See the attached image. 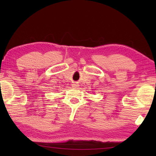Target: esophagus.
<instances>
[{"label":"esophagus","mask_w":156,"mask_h":156,"mask_svg":"<svg viewBox=\"0 0 156 156\" xmlns=\"http://www.w3.org/2000/svg\"><path fill=\"white\" fill-rule=\"evenodd\" d=\"M78 87V84H72V87Z\"/></svg>","instance_id":"esophagus-1"}]
</instances>
